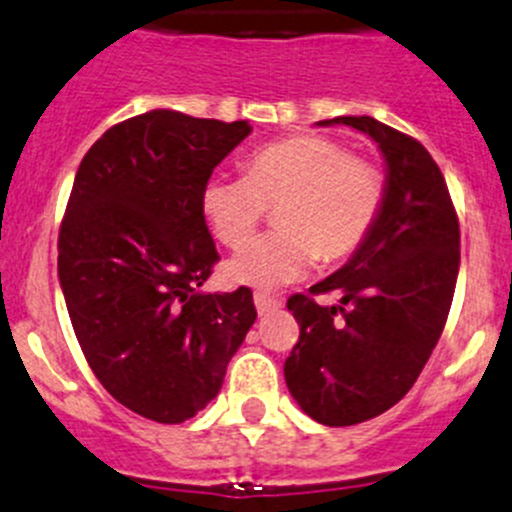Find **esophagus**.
<instances>
[{
  "instance_id": "34e87169",
  "label": "esophagus",
  "mask_w": 512,
  "mask_h": 512,
  "mask_svg": "<svg viewBox=\"0 0 512 512\" xmlns=\"http://www.w3.org/2000/svg\"><path fill=\"white\" fill-rule=\"evenodd\" d=\"M255 307H257V314H260V317H267V314L277 312V309L282 307V299L270 297V294L257 292L255 294Z\"/></svg>"
}]
</instances>
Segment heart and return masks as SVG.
<instances>
[{
    "label": "heart",
    "mask_w": 512,
    "mask_h": 512,
    "mask_svg": "<svg viewBox=\"0 0 512 512\" xmlns=\"http://www.w3.org/2000/svg\"><path fill=\"white\" fill-rule=\"evenodd\" d=\"M384 200V178L369 160L347 156L324 136H292L257 148L245 178L213 175L203 205L210 232L230 250L245 245L277 205V232L257 237L225 265L232 285L280 289L299 280L317 257L332 262L361 245Z\"/></svg>",
    "instance_id": "1"
}]
</instances>
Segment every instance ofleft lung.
Returning <instances> with one entry per match:
<instances>
[{"instance_id":"8db88e82","label":"left lung","mask_w":512,"mask_h":512,"mask_svg":"<svg viewBox=\"0 0 512 512\" xmlns=\"http://www.w3.org/2000/svg\"><path fill=\"white\" fill-rule=\"evenodd\" d=\"M319 126H352L379 146L384 200L347 265L309 289L342 292L339 304L287 299L299 342L285 381L309 418L354 426L399 404L426 366L456 292L461 230L441 168L416 138L371 116Z\"/></svg>"}]
</instances>
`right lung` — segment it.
Instances as JSON below:
<instances>
[{
  "label": "right lung",
  "instance_id": "right-lung-1",
  "mask_svg": "<svg viewBox=\"0 0 512 512\" xmlns=\"http://www.w3.org/2000/svg\"><path fill=\"white\" fill-rule=\"evenodd\" d=\"M250 123L156 108L89 148L59 230V282L103 389L138 416L183 423L218 396L257 312L247 287L203 292L220 260L205 183Z\"/></svg>",
  "mask_w": 512,
  "mask_h": 512
}]
</instances>
